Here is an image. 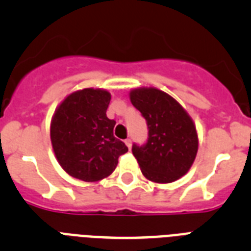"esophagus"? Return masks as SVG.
I'll use <instances>...</instances> for the list:
<instances>
[{
    "mask_svg": "<svg viewBox=\"0 0 251 251\" xmlns=\"http://www.w3.org/2000/svg\"><path fill=\"white\" fill-rule=\"evenodd\" d=\"M124 143H126V146L128 147V150H130V148H132V141H130V139H126V141H124Z\"/></svg>",
    "mask_w": 251,
    "mask_h": 251,
    "instance_id": "esophagus-1",
    "label": "esophagus"
}]
</instances>
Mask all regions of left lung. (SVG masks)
Here are the masks:
<instances>
[{
	"label": "left lung",
	"instance_id": "left-lung-1",
	"mask_svg": "<svg viewBox=\"0 0 251 251\" xmlns=\"http://www.w3.org/2000/svg\"><path fill=\"white\" fill-rule=\"evenodd\" d=\"M129 99L148 126L147 143L132 147L143 176L156 183H171L185 176L199 150L191 117L176 99L157 88L132 89Z\"/></svg>",
	"mask_w": 251,
	"mask_h": 251
}]
</instances>
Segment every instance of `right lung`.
Here are the masks:
<instances>
[{
	"label": "right lung",
	"mask_w": 251,
	"mask_h": 251,
	"mask_svg": "<svg viewBox=\"0 0 251 251\" xmlns=\"http://www.w3.org/2000/svg\"><path fill=\"white\" fill-rule=\"evenodd\" d=\"M110 93L105 89L76 90L55 110L50 138L55 157L66 174L85 182L112 175L127 146L113 136L115 121L106 117Z\"/></svg>",
	"instance_id": "add662e5"
}]
</instances>
